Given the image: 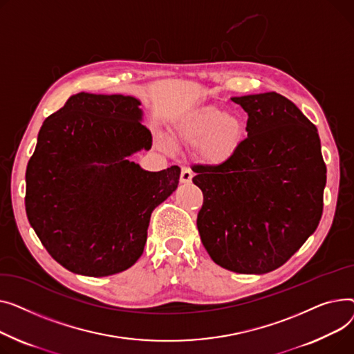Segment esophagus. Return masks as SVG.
Returning a JSON list of instances; mask_svg holds the SVG:
<instances>
[{
	"instance_id": "esophagus-1",
	"label": "esophagus",
	"mask_w": 354,
	"mask_h": 354,
	"mask_svg": "<svg viewBox=\"0 0 354 354\" xmlns=\"http://www.w3.org/2000/svg\"><path fill=\"white\" fill-rule=\"evenodd\" d=\"M193 178V171L189 167H181V174H180V181L187 184L190 183Z\"/></svg>"
}]
</instances>
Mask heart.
Returning a JSON list of instances; mask_svg holds the SVG:
<instances>
[{
    "mask_svg": "<svg viewBox=\"0 0 354 354\" xmlns=\"http://www.w3.org/2000/svg\"><path fill=\"white\" fill-rule=\"evenodd\" d=\"M245 137V121L237 113H225L210 106L183 120L176 130V138L185 145H197L198 157L218 164L237 153ZM162 145L165 142L162 141Z\"/></svg>",
    "mask_w": 354,
    "mask_h": 354,
    "instance_id": "obj_1",
    "label": "heart"
}]
</instances>
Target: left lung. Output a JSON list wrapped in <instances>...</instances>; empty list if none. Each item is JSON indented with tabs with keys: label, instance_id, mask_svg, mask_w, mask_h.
<instances>
[{
	"label": "left lung",
	"instance_id": "8db88e82",
	"mask_svg": "<svg viewBox=\"0 0 354 354\" xmlns=\"http://www.w3.org/2000/svg\"><path fill=\"white\" fill-rule=\"evenodd\" d=\"M247 113V137L234 156L198 165L201 243L230 272L263 274L292 257L323 214L326 164L317 129L277 93L232 98Z\"/></svg>",
	"mask_w": 354,
	"mask_h": 354
}]
</instances>
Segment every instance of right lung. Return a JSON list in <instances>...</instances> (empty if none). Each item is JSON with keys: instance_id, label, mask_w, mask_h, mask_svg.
I'll use <instances>...</instances> for the list:
<instances>
[{"instance_id": "right-lung-1", "label": "right lung", "mask_w": 354, "mask_h": 354, "mask_svg": "<svg viewBox=\"0 0 354 354\" xmlns=\"http://www.w3.org/2000/svg\"><path fill=\"white\" fill-rule=\"evenodd\" d=\"M140 101L80 93L41 126L26 173V212L50 256L104 277L142 254L153 210L176 189L177 165L151 173L129 161L151 149Z\"/></svg>"}]
</instances>
